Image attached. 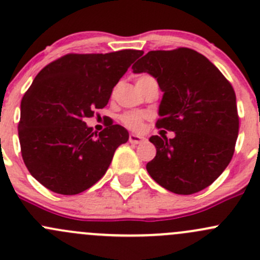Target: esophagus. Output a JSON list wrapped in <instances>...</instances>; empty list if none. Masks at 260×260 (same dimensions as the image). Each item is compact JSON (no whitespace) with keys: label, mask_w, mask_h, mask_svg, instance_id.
Here are the masks:
<instances>
[{"label":"esophagus","mask_w":260,"mask_h":260,"mask_svg":"<svg viewBox=\"0 0 260 260\" xmlns=\"http://www.w3.org/2000/svg\"><path fill=\"white\" fill-rule=\"evenodd\" d=\"M146 138L142 137V136H137V135H129V142L133 143V145H140V143L145 142Z\"/></svg>","instance_id":"obj_1"}]
</instances>
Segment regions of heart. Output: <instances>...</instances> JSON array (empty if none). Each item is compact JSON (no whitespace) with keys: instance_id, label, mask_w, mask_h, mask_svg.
Returning <instances> with one entry per match:
<instances>
[{"instance_id":"heart-1","label":"heart","mask_w":260,"mask_h":260,"mask_svg":"<svg viewBox=\"0 0 260 260\" xmlns=\"http://www.w3.org/2000/svg\"><path fill=\"white\" fill-rule=\"evenodd\" d=\"M147 78H151L148 75H142L138 80L147 79ZM145 119V114L142 113H136V112H128V113L122 114L120 117V122L131 131H138L142 127V122Z\"/></svg>"}]
</instances>
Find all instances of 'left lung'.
I'll return each mask as SVG.
<instances>
[{"label":"left lung","instance_id":"obj_1","mask_svg":"<svg viewBox=\"0 0 260 260\" xmlns=\"http://www.w3.org/2000/svg\"><path fill=\"white\" fill-rule=\"evenodd\" d=\"M132 69L157 79L164 96L156 125L175 132L170 140L149 138L157 151L146 166L149 176L180 195L210 186L232 161L239 132L232 84L210 60L187 48L149 51Z\"/></svg>","mask_w":260,"mask_h":260}]
</instances>
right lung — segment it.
I'll list each match as a JSON object with an SVG mask.
<instances>
[{
    "instance_id": "1",
    "label": "right lung",
    "mask_w": 260,
    "mask_h": 260,
    "mask_svg": "<svg viewBox=\"0 0 260 260\" xmlns=\"http://www.w3.org/2000/svg\"><path fill=\"white\" fill-rule=\"evenodd\" d=\"M142 54H68L36 75L21 101L18 140L28 172L41 185L77 195L104 176L129 135L112 119L98 135L84 119L108 104L115 84Z\"/></svg>"
}]
</instances>
